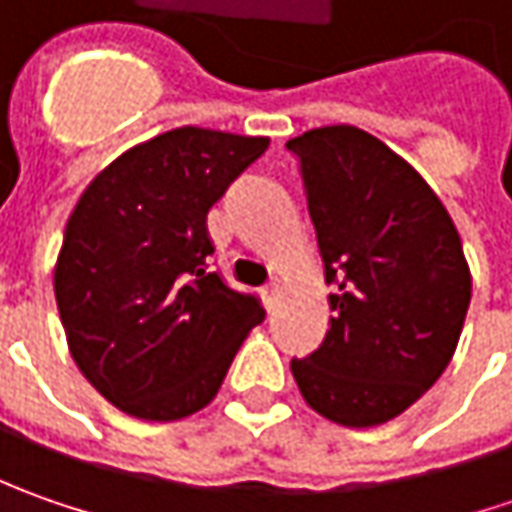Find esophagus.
Masks as SVG:
<instances>
[{"label":"esophagus","mask_w":512,"mask_h":512,"mask_svg":"<svg viewBox=\"0 0 512 512\" xmlns=\"http://www.w3.org/2000/svg\"><path fill=\"white\" fill-rule=\"evenodd\" d=\"M262 299H265L267 310H273V307H276V302H279V285L273 282V285L262 287Z\"/></svg>","instance_id":"obj_1"}]
</instances>
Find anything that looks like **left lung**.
<instances>
[{
  "mask_svg": "<svg viewBox=\"0 0 512 512\" xmlns=\"http://www.w3.org/2000/svg\"><path fill=\"white\" fill-rule=\"evenodd\" d=\"M330 293V330L290 370L305 402L344 427L404 413L450 364L470 307L462 239L416 170L353 125L290 139Z\"/></svg>",
  "mask_w": 512,
  "mask_h": 512,
  "instance_id": "8db88e82",
  "label": "left lung"
}]
</instances>
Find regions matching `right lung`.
Masks as SVG:
<instances>
[{
	"mask_svg": "<svg viewBox=\"0 0 512 512\" xmlns=\"http://www.w3.org/2000/svg\"><path fill=\"white\" fill-rule=\"evenodd\" d=\"M270 145L176 128L102 170L70 213L53 290L73 362L110 404L176 422L213 402L250 327L253 293L210 270L207 210Z\"/></svg>",
	"mask_w": 512,
	"mask_h": 512,
	"instance_id": "obj_1",
	"label": "right lung"
}]
</instances>
